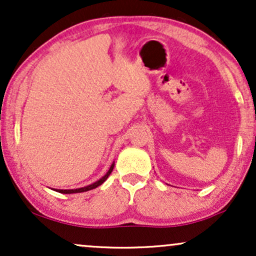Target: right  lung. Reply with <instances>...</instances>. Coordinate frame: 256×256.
Returning <instances> with one entry per match:
<instances>
[{
	"instance_id": "right-lung-1",
	"label": "right lung",
	"mask_w": 256,
	"mask_h": 256,
	"mask_svg": "<svg viewBox=\"0 0 256 256\" xmlns=\"http://www.w3.org/2000/svg\"><path fill=\"white\" fill-rule=\"evenodd\" d=\"M114 168V162L112 164L110 170H108V172L106 173V174L102 178H100L98 182H95V183L90 184V185H86V186H83V188H78V189H52V190H56L58 192H61V194H77V192H89V190H92L95 189V188L100 186L101 184H104L106 180H107V178L110 177V174L112 173V171H113Z\"/></svg>"
}]
</instances>
